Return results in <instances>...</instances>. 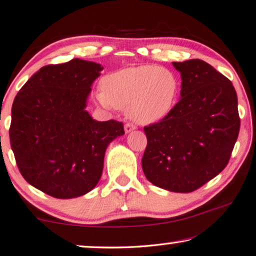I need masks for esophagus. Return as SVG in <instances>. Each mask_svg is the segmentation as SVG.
<instances>
[{
  "label": "esophagus",
  "mask_w": 256,
  "mask_h": 256,
  "mask_svg": "<svg viewBox=\"0 0 256 256\" xmlns=\"http://www.w3.org/2000/svg\"><path fill=\"white\" fill-rule=\"evenodd\" d=\"M136 129V126L134 124H130V122H127V124H124V132H130Z\"/></svg>",
  "instance_id": "34e87169"
}]
</instances>
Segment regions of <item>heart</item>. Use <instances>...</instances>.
Here are the masks:
<instances>
[{
    "mask_svg": "<svg viewBox=\"0 0 256 256\" xmlns=\"http://www.w3.org/2000/svg\"><path fill=\"white\" fill-rule=\"evenodd\" d=\"M97 98L104 106L126 110L142 124L158 122L172 113L180 94V80L172 70L154 64L130 66L106 75Z\"/></svg>",
    "mask_w": 256,
    "mask_h": 256,
    "instance_id": "b5f03b06",
    "label": "heart"
}]
</instances>
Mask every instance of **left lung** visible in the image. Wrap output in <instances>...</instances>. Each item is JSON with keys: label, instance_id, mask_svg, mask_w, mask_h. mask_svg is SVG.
I'll return each mask as SVG.
<instances>
[{"label": "left lung", "instance_id": "left-lung-1", "mask_svg": "<svg viewBox=\"0 0 256 256\" xmlns=\"http://www.w3.org/2000/svg\"><path fill=\"white\" fill-rule=\"evenodd\" d=\"M181 99L160 121L144 127L146 179L170 192H190L228 165L239 135L238 98L231 80L206 62H173Z\"/></svg>", "mask_w": 256, "mask_h": 256}]
</instances>
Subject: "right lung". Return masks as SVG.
<instances>
[{"label": "right lung", "instance_id": "right-lung-1", "mask_svg": "<svg viewBox=\"0 0 256 256\" xmlns=\"http://www.w3.org/2000/svg\"><path fill=\"white\" fill-rule=\"evenodd\" d=\"M102 69L80 58L45 66L14 100L9 136L18 170L53 198H72L94 190L106 148L124 134L122 122L96 121L85 110Z\"/></svg>", "mask_w": 256, "mask_h": 256}]
</instances>
